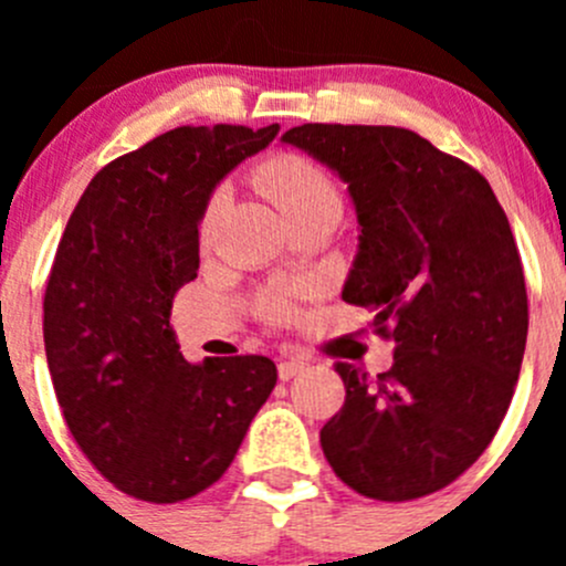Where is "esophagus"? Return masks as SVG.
<instances>
[{
	"label": "esophagus",
	"instance_id": "34e87169",
	"mask_svg": "<svg viewBox=\"0 0 566 566\" xmlns=\"http://www.w3.org/2000/svg\"><path fill=\"white\" fill-rule=\"evenodd\" d=\"M276 369H279V378H282V380H293L295 375L304 373L306 361H304V358H282Z\"/></svg>",
	"mask_w": 566,
	"mask_h": 566
}]
</instances>
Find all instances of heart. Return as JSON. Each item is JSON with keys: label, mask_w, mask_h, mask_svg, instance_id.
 Segmentation results:
<instances>
[{"label": "heart", "mask_w": 566, "mask_h": 566, "mask_svg": "<svg viewBox=\"0 0 566 566\" xmlns=\"http://www.w3.org/2000/svg\"><path fill=\"white\" fill-rule=\"evenodd\" d=\"M254 182L268 193L273 205L287 216V221L298 219V216L310 213L319 205H339L336 188L331 177L317 167L315 161L295 153H279V156L265 158L256 167ZM216 202L213 197L205 208L202 221H199V235L208 241L210 230H213ZM260 315L271 323H287L295 317V290L293 287H273L260 295Z\"/></svg>", "instance_id": "1"}]
</instances>
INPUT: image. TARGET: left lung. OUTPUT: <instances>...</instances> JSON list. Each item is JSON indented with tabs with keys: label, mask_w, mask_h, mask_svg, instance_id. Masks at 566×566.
<instances>
[{
	"label": "left lung",
	"mask_w": 566,
	"mask_h": 566,
	"mask_svg": "<svg viewBox=\"0 0 566 566\" xmlns=\"http://www.w3.org/2000/svg\"><path fill=\"white\" fill-rule=\"evenodd\" d=\"M282 139L347 182L361 243L342 298L397 342L378 378L334 364L347 394L319 430L325 460L367 499L438 493L490 447L521 375L528 298L504 208L408 128L304 123Z\"/></svg>",
	"instance_id": "obj_1"
}]
</instances>
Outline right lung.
<instances>
[{"mask_svg": "<svg viewBox=\"0 0 566 566\" xmlns=\"http://www.w3.org/2000/svg\"><path fill=\"white\" fill-rule=\"evenodd\" d=\"M279 125H180L106 164L67 219L43 342L73 441L123 493L177 504L219 482L276 386L268 356L188 364L169 328L199 271L216 182Z\"/></svg>", "mask_w": 566, "mask_h": 566, "instance_id": "add662e5", "label": "right lung"}]
</instances>
